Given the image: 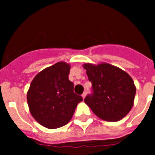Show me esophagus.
Segmentation results:
<instances>
[{
	"instance_id": "1",
	"label": "esophagus",
	"mask_w": 155,
	"mask_h": 155,
	"mask_svg": "<svg viewBox=\"0 0 155 155\" xmlns=\"http://www.w3.org/2000/svg\"><path fill=\"white\" fill-rule=\"evenodd\" d=\"M85 96H86V91L83 92V94H82V98H83V99L85 97Z\"/></svg>"
}]
</instances>
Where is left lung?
I'll return each mask as SVG.
<instances>
[{"mask_svg":"<svg viewBox=\"0 0 155 155\" xmlns=\"http://www.w3.org/2000/svg\"><path fill=\"white\" fill-rule=\"evenodd\" d=\"M92 93L85 104L103 120L118 121L125 117L134 105L136 87L132 78L124 70L109 64H85Z\"/></svg>","mask_w":155,"mask_h":155,"instance_id":"obj_1","label":"left lung"}]
</instances>
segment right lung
I'll use <instances>...</instances> for the list:
<instances>
[{
  "instance_id": "add662e5",
  "label": "right lung",
  "mask_w": 155,
  "mask_h": 155,
  "mask_svg": "<svg viewBox=\"0 0 155 155\" xmlns=\"http://www.w3.org/2000/svg\"><path fill=\"white\" fill-rule=\"evenodd\" d=\"M70 66L65 62L42 70L34 77L27 94L30 112L42 126L55 129L71 120L82 97L73 91L69 80Z\"/></svg>"
}]
</instances>
